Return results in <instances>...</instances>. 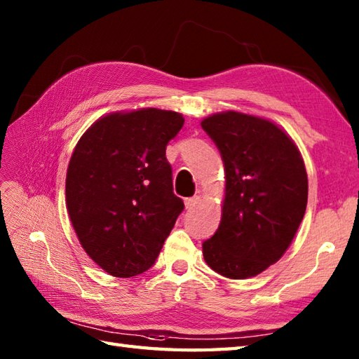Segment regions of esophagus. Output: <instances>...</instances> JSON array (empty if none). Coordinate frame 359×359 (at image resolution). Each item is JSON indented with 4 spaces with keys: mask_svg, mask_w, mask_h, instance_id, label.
<instances>
[{
    "mask_svg": "<svg viewBox=\"0 0 359 359\" xmlns=\"http://www.w3.org/2000/svg\"><path fill=\"white\" fill-rule=\"evenodd\" d=\"M199 203H201V196H194V197H189V199L185 201V207H187V210H193Z\"/></svg>",
    "mask_w": 359,
    "mask_h": 359,
    "instance_id": "obj_1",
    "label": "esophagus"
}]
</instances>
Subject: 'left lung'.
I'll use <instances>...</instances> for the list:
<instances>
[{"label": "left lung", "instance_id": "left-lung-1", "mask_svg": "<svg viewBox=\"0 0 359 359\" xmlns=\"http://www.w3.org/2000/svg\"><path fill=\"white\" fill-rule=\"evenodd\" d=\"M201 125L225 166L222 217L202 243L203 259L225 278L257 276L284 256L306 215L309 179L301 151L265 117L224 111Z\"/></svg>", "mask_w": 359, "mask_h": 359}]
</instances>
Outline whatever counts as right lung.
<instances>
[{"label": "right lung", "mask_w": 359, "mask_h": 359, "mask_svg": "<svg viewBox=\"0 0 359 359\" xmlns=\"http://www.w3.org/2000/svg\"><path fill=\"white\" fill-rule=\"evenodd\" d=\"M184 121L157 108L109 112L75 144L66 172L67 215L83 250L111 276L147 271L184 210L165 156Z\"/></svg>", "instance_id": "obj_1"}]
</instances>
